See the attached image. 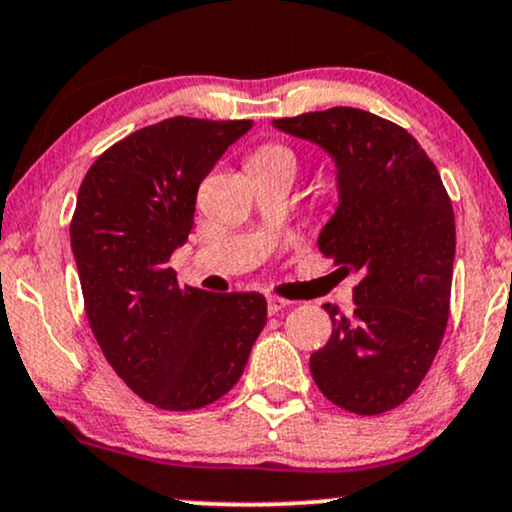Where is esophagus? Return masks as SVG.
I'll return each mask as SVG.
<instances>
[{"label":"esophagus","instance_id":"1","mask_svg":"<svg viewBox=\"0 0 512 512\" xmlns=\"http://www.w3.org/2000/svg\"><path fill=\"white\" fill-rule=\"evenodd\" d=\"M291 305V300L281 298V295H267V310L269 315H276V312L283 310V307Z\"/></svg>","mask_w":512,"mask_h":512}]
</instances>
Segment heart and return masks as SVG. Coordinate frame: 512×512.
<instances>
[{
	"mask_svg": "<svg viewBox=\"0 0 512 512\" xmlns=\"http://www.w3.org/2000/svg\"><path fill=\"white\" fill-rule=\"evenodd\" d=\"M250 166H288V169H295V155L291 147L267 143L257 147L255 155L250 157Z\"/></svg>",
	"mask_w": 512,
	"mask_h": 512,
	"instance_id": "b5f03b06",
	"label": "heart"
}]
</instances>
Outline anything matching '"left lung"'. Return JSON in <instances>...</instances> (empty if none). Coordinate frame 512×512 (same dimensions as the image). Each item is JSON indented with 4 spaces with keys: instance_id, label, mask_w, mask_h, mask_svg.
I'll use <instances>...</instances> for the list:
<instances>
[{
    "instance_id": "1",
    "label": "left lung",
    "mask_w": 512,
    "mask_h": 512,
    "mask_svg": "<svg viewBox=\"0 0 512 512\" xmlns=\"http://www.w3.org/2000/svg\"><path fill=\"white\" fill-rule=\"evenodd\" d=\"M276 128L322 145L338 166L341 205L319 250L360 272L355 310L324 305L331 338L310 357L331 403L381 415L427 377L451 312L455 217L427 152L398 123L355 107L276 119Z\"/></svg>"
}]
</instances>
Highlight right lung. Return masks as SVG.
Listing matches in <instances>:
<instances>
[{
	"mask_svg": "<svg viewBox=\"0 0 512 512\" xmlns=\"http://www.w3.org/2000/svg\"><path fill=\"white\" fill-rule=\"evenodd\" d=\"M250 128L164 119L104 150L80 183L71 248L90 329L128 389L162 410L229 393L267 322L264 295L178 286L169 267L202 178Z\"/></svg>",
	"mask_w": 512,
	"mask_h": 512,
	"instance_id": "1",
	"label": "right lung"
}]
</instances>
